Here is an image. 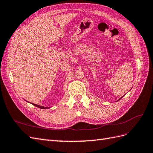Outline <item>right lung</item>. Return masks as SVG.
I'll list each match as a JSON object with an SVG mask.
<instances>
[{
  "mask_svg": "<svg viewBox=\"0 0 153 153\" xmlns=\"http://www.w3.org/2000/svg\"><path fill=\"white\" fill-rule=\"evenodd\" d=\"M34 106H36V107H39V108H42V109H45V108H50V107H42V106H40V105H36V104H33V103H32Z\"/></svg>",
  "mask_w": 153,
  "mask_h": 153,
  "instance_id": "add662e5",
  "label": "right lung"
}]
</instances>
